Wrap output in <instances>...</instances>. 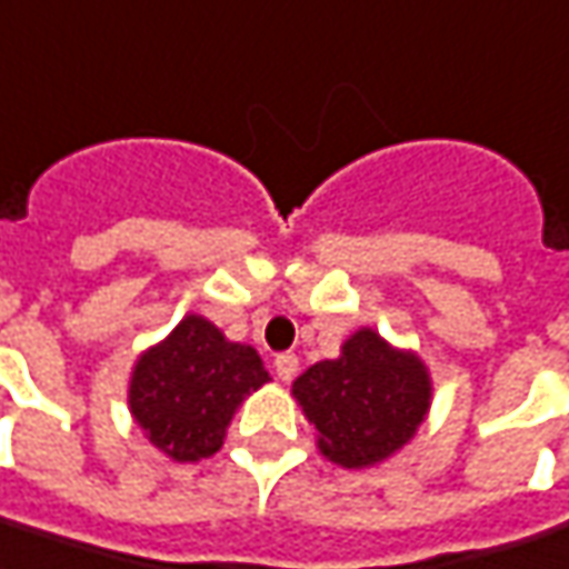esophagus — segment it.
Instances as JSON below:
<instances>
[{
	"mask_svg": "<svg viewBox=\"0 0 569 569\" xmlns=\"http://www.w3.org/2000/svg\"><path fill=\"white\" fill-rule=\"evenodd\" d=\"M273 369H277V376L283 381H292L298 376V357L296 353H277Z\"/></svg>",
	"mask_w": 569,
	"mask_h": 569,
	"instance_id": "1",
	"label": "esophagus"
}]
</instances>
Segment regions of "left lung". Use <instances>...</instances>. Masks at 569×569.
<instances>
[{
	"instance_id": "left-lung-1",
	"label": "left lung",
	"mask_w": 569,
	"mask_h": 569,
	"mask_svg": "<svg viewBox=\"0 0 569 569\" xmlns=\"http://www.w3.org/2000/svg\"><path fill=\"white\" fill-rule=\"evenodd\" d=\"M292 395L317 428V447L341 468H369L403 450L431 407V376L419 353L391 348L376 329H357L336 360H320Z\"/></svg>"
}]
</instances>
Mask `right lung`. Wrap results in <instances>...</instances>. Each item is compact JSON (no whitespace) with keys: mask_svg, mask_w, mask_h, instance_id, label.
<instances>
[{"mask_svg":"<svg viewBox=\"0 0 569 569\" xmlns=\"http://www.w3.org/2000/svg\"><path fill=\"white\" fill-rule=\"evenodd\" d=\"M264 381L271 376L252 345L228 341L216 323L188 313L138 357L129 409L157 450L200 462L221 450L237 407Z\"/></svg>","mask_w":569,"mask_h":569,"instance_id":"right-lung-1","label":"right lung"}]
</instances>
